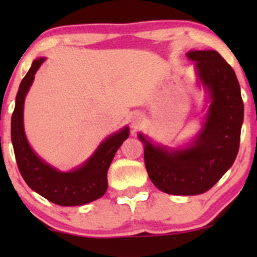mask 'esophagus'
<instances>
[{
    "label": "esophagus",
    "mask_w": 257,
    "mask_h": 257,
    "mask_svg": "<svg viewBox=\"0 0 257 257\" xmlns=\"http://www.w3.org/2000/svg\"><path fill=\"white\" fill-rule=\"evenodd\" d=\"M140 122H141V116H137L134 119H133V123H134L135 126H137L138 124H140Z\"/></svg>",
    "instance_id": "34e87169"
}]
</instances>
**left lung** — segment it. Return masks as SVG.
Here are the masks:
<instances>
[{
	"mask_svg": "<svg viewBox=\"0 0 257 257\" xmlns=\"http://www.w3.org/2000/svg\"><path fill=\"white\" fill-rule=\"evenodd\" d=\"M196 64L198 84L208 91L209 106L196 138L178 149L153 144L145 135L146 170L162 192L194 196L210 190L222 178L238 155L244 104L237 76L216 51H190Z\"/></svg>",
	"mask_w": 257,
	"mask_h": 257,
	"instance_id": "8db88e82",
	"label": "left lung"
}]
</instances>
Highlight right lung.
<instances>
[{"mask_svg": "<svg viewBox=\"0 0 257 257\" xmlns=\"http://www.w3.org/2000/svg\"><path fill=\"white\" fill-rule=\"evenodd\" d=\"M44 60L46 58L34 60L17 94L11 123V138L17 164L29 187L49 202L63 206L83 205L105 194L107 190V170L117 150L128 139L129 128L124 126L106 138L82 166L71 172H60L38 157L25 135L24 102L35 73Z\"/></svg>", "mask_w": 257, "mask_h": 257, "instance_id": "obj_1", "label": "right lung"}]
</instances>
